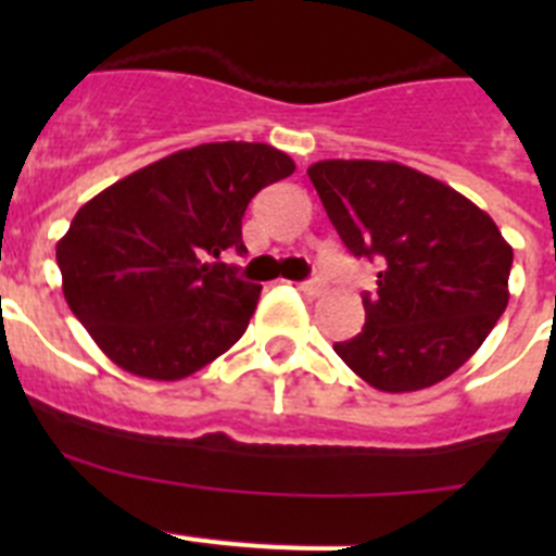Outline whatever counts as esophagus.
Listing matches in <instances>:
<instances>
[{"label":"esophagus","instance_id":"1","mask_svg":"<svg viewBox=\"0 0 556 556\" xmlns=\"http://www.w3.org/2000/svg\"><path fill=\"white\" fill-rule=\"evenodd\" d=\"M301 292H306V294H312V298H317V294L326 292V281L314 275V278H308V281L301 283Z\"/></svg>","mask_w":556,"mask_h":556}]
</instances>
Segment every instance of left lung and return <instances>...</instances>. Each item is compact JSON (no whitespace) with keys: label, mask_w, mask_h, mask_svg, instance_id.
<instances>
[{"label":"left lung","mask_w":556,"mask_h":556,"mask_svg":"<svg viewBox=\"0 0 556 556\" xmlns=\"http://www.w3.org/2000/svg\"><path fill=\"white\" fill-rule=\"evenodd\" d=\"M308 178L356 258L378 262L365 326L339 358L381 392H415L459 370L509 301L513 248L459 191L395 161H317Z\"/></svg>","instance_id":"obj_1"}]
</instances>
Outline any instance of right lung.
<instances>
[{
  "label": "right lung",
  "instance_id": "right-lung-1",
  "mask_svg": "<svg viewBox=\"0 0 556 556\" xmlns=\"http://www.w3.org/2000/svg\"><path fill=\"white\" fill-rule=\"evenodd\" d=\"M294 161L258 141L172 152L88 200L58 242L63 298L113 365L178 381L223 356L262 287L214 262L244 253L250 200Z\"/></svg>",
  "mask_w": 556,
  "mask_h": 556
}]
</instances>
